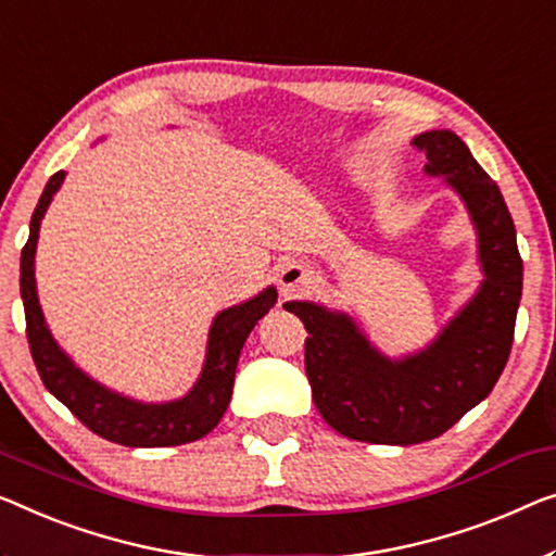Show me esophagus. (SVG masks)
<instances>
[{
  "label": "esophagus",
  "instance_id": "34e87169",
  "mask_svg": "<svg viewBox=\"0 0 556 556\" xmlns=\"http://www.w3.org/2000/svg\"><path fill=\"white\" fill-rule=\"evenodd\" d=\"M309 269L304 267V264L300 262H289L285 269L279 271V289L281 294H294L300 292V289H304L306 285H309Z\"/></svg>",
  "mask_w": 556,
  "mask_h": 556
}]
</instances>
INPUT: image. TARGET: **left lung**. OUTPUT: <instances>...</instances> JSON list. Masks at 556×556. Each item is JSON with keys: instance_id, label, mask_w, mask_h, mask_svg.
<instances>
[{"instance_id": "1", "label": "left lung", "mask_w": 556, "mask_h": 556, "mask_svg": "<svg viewBox=\"0 0 556 556\" xmlns=\"http://www.w3.org/2000/svg\"><path fill=\"white\" fill-rule=\"evenodd\" d=\"M412 144L427 154L425 172L444 177L467 204L484 285L429 350L404 362L371 350L346 314L285 304L309 331L304 369L314 404L331 429L357 442L407 446L444 434L492 392L515 342L521 256L500 187L452 131H427Z\"/></svg>"}]
</instances>
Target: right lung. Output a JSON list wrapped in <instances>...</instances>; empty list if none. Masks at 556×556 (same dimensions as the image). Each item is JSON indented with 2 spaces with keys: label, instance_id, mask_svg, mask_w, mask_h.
Wrapping results in <instances>:
<instances>
[{
  "label": "right lung",
  "instance_id": "1",
  "mask_svg": "<svg viewBox=\"0 0 556 556\" xmlns=\"http://www.w3.org/2000/svg\"><path fill=\"white\" fill-rule=\"evenodd\" d=\"M64 179V172L49 177L45 192L29 222V239L22 250L20 292L27 319V342L31 359L41 382L60 400L89 432L110 439L124 446H174L202 439L219 425L227 412L235 387V371L239 352L264 314L277 302V289L254 296L247 304L231 306L214 319L206 344V362L202 377L185 400L167 404H139L110 392L94 379L74 367L72 359L56 346L41 317L37 287H35V252L39 237V222L45 217L49 202Z\"/></svg>",
  "mask_w": 556,
  "mask_h": 556
}]
</instances>
